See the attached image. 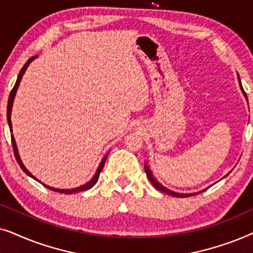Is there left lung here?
<instances>
[{"label":"left lung","mask_w":253,"mask_h":253,"mask_svg":"<svg viewBox=\"0 0 253 253\" xmlns=\"http://www.w3.org/2000/svg\"><path fill=\"white\" fill-rule=\"evenodd\" d=\"M237 78H238V84H240V87H241V91H242V93H243L244 94V96H245V99L248 100V98H247V94H245V92H244V89H243V87H242V84H241V79H240V76H238V74H237ZM145 171H146V176H147V178L150 179V182L152 183V184H153V186L155 189H158L159 191H161V192H165V193H167V195H170V196H172V197H176V198H185V197H191V196H195V195H198V193H200V192H203V191H205L206 189H204V190H202V191H198V192H193V193H179V192H175V191H171V190H169V189H167L166 188V186H164L161 184V183H159L158 181H157V178L154 177L153 176V174H152V170L150 169V167H148V165L146 164V162H145ZM227 176V175H226ZM226 176H224V177H226Z\"/></svg>","instance_id":"8db88e82"}]
</instances>
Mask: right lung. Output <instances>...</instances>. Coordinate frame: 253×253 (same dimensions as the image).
<instances>
[{"label":"right lung","instance_id":"right-lung-1","mask_svg":"<svg viewBox=\"0 0 253 253\" xmlns=\"http://www.w3.org/2000/svg\"><path fill=\"white\" fill-rule=\"evenodd\" d=\"M37 57H38V56H33V57H31L30 60L27 61L25 64H24V67L22 68V70H20L19 75H18V78H17V81H16V84H15V86H13L12 91L10 92L9 100H8V108H6V119H8V124H9L10 131H11V132H12V123H11V109H12L13 100H15V96H16L17 89H18V87H19L20 81H22V78H23L24 74H25V71H26L27 67H29L31 62H32L33 60H36ZM11 143H12V147H13V153H15L16 160H17V162H18L19 167L23 169V171L25 172L26 175H29L30 177H32L33 179H36V181L40 182L39 179H38V178L36 177V176H33L32 174H31V172H30L29 170H27V168L25 167V166H24L23 161H22V159H20V157H19V153H18V148H17V144H16V140H15V137H13V134H11ZM107 157H108V153H107V154L105 155V158L102 159L101 162H100V165H99L98 169H96V171H95L94 176H93V177H92L91 179H89V181H88L87 183H85V184H83V185H81V186H78V188H74V189H57V188H51V186L47 185V184H44V183H42V182H40V183H41V184H42L43 186H46L47 189H49V190H53V191H55V192L65 193V195H71V193L81 192V191H86V190L91 189L92 186L94 185L96 182H98V179H99V176H100V172L102 171V169H103V166H105V162H106V160H107Z\"/></svg>","mask_w":253,"mask_h":253}]
</instances>
